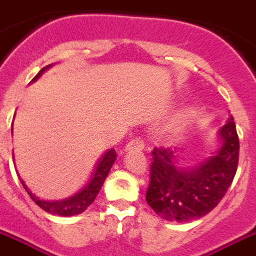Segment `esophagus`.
<instances>
[{
    "label": "esophagus",
    "mask_w": 256,
    "mask_h": 256,
    "mask_svg": "<svg viewBox=\"0 0 256 256\" xmlns=\"http://www.w3.org/2000/svg\"><path fill=\"white\" fill-rule=\"evenodd\" d=\"M144 148H145V141H144L142 138H140V136L130 140L128 145H126V150H132V149L142 150Z\"/></svg>",
    "instance_id": "esophagus-1"
}]
</instances>
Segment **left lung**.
Wrapping results in <instances>:
<instances>
[{
    "label": "left lung",
    "mask_w": 256,
    "mask_h": 256,
    "mask_svg": "<svg viewBox=\"0 0 256 256\" xmlns=\"http://www.w3.org/2000/svg\"><path fill=\"white\" fill-rule=\"evenodd\" d=\"M220 149L194 168L178 165L174 152L154 148L146 202L170 222H190L210 214L227 193L239 162V136L234 118L220 128Z\"/></svg>",
    "instance_id": "1"
}]
</instances>
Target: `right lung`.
I'll use <instances>...</instances> for the list:
<instances>
[{"label":"right lung","mask_w":256,"mask_h":256,"mask_svg":"<svg viewBox=\"0 0 256 256\" xmlns=\"http://www.w3.org/2000/svg\"><path fill=\"white\" fill-rule=\"evenodd\" d=\"M46 68H50V66H46V68H42V71L38 72V74L33 78L32 82L36 80L37 78L42 75ZM115 160H116V153H115V150H107L106 153L103 154L102 157L99 158V161H98L96 166L94 169L92 176H91V178H90L88 182L86 184L84 188L80 189L79 192L75 193L71 198H64V200H60V202H46V200H40V198H36V196L29 190V188L25 185L24 181L21 180V178H20V181H21V184H22L25 190L28 192L30 198H32L33 202H36L37 206H40L42 210H44L46 212L52 214L72 216V214H82V212L87 210V206L95 200V198H96L98 193H99V190L102 188L103 182L106 180L107 174H108V172H110Z\"/></svg>","instance_id":"right-lung-1"}]
</instances>
